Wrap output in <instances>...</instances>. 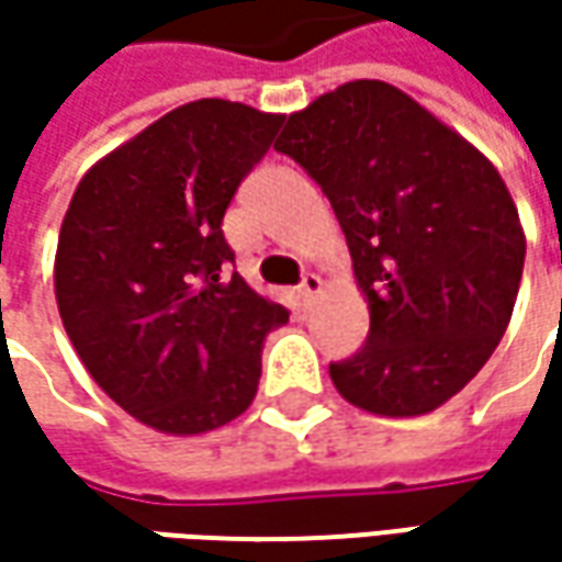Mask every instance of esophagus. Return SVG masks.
<instances>
[{"mask_svg": "<svg viewBox=\"0 0 562 562\" xmlns=\"http://www.w3.org/2000/svg\"><path fill=\"white\" fill-rule=\"evenodd\" d=\"M318 291H322V278H318V274H313V271H310V274H303V281H300V288H296L300 300L310 306L315 296H318Z\"/></svg>", "mask_w": 562, "mask_h": 562, "instance_id": "34e87169", "label": "esophagus"}]
</instances>
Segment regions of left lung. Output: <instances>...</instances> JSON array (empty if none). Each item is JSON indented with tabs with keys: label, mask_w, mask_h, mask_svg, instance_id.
<instances>
[{
	"label": "left lung",
	"mask_w": 562,
	"mask_h": 562,
	"mask_svg": "<svg viewBox=\"0 0 562 562\" xmlns=\"http://www.w3.org/2000/svg\"><path fill=\"white\" fill-rule=\"evenodd\" d=\"M291 156L335 209L369 300V337L328 372L378 416L460 394L507 331L526 234L504 178L384 80H350L288 119Z\"/></svg>",
	"instance_id": "1"
}]
</instances>
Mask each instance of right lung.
I'll return each instance as SVG.
<instances>
[{"label": "right lung", "instance_id": "1", "mask_svg": "<svg viewBox=\"0 0 562 562\" xmlns=\"http://www.w3.org/2000/svg\"><path fill=\"white\" fill-rule=\"evenodd\" d=\"M284 115L196 99L77 184L55 252L61 325L99 387L165 435L247 409L288 310L231 269L222 218Z\"/></svg>", "mask_w": 562, "mask_h": 562}]
</instances>
